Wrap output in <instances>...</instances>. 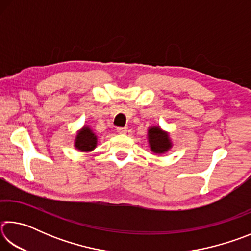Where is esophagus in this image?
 Masks as SVG:
<instances>
[{"instance_id":"obj_1","label":"esophagus","mask_w":251,"mask_h":251,"mask_svg":"<svg viewBox=\"0 0 251 251\" xmlns=\"http://www.w3.org/2000/svg\"><path fill=\"white\" fill-rule=\"evenodd\" d=\"M116 131L118 134H126L127 133V127H117Z\"/></svg>"}]
</instances>
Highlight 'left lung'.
I'll use <instances>...</instances> for the list:
<instances>
[{"mask_svg": "<svg viewBox=\"0 0 251 251\" xmlns=\"http://www.w3.org/2000/svg\"><path fill=\"white\" fill-rule=\"evenodd\" d=\"M148 139H150L151 151L154 152H158V154L167 151L172 146L168 135L164 133L158 127H151L148 130Z\"/></svg>", "mask_w": 251, "mask_h": 251, "instance_id": "obj_1", "label": "left lung"}]
</instances>
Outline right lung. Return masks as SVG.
I'll use <instances>...</instances> for the list:
<instances>
[{
  "instance_id": "obj_1",
  "label": "right lung",
  "mask_w": 251,
  "mask_h": 251,
  "mask_svg": "<svg viewBox=\"0 0 251 251\" xmlns=\"http://www.w3.org/2000/svg\"><path fill=\"white\" fill-rule=\"evenodd\" d=\"M96 142L97 139L95 134H93L90 128L84 127L78 133L77 137H76L75 146L82 151H88L94 150L96 146Z\"/></svg>"
}]
</instances>
